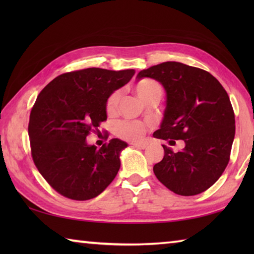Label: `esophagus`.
<instances>
[{"label":"esophagus","mask_w":254,"mask_h":254,"mask_svg":"<svg viewBox=\"0 0 254 254\" xmlns=\"http://www.w3.org/2000/svg\"><path fill=\"white\" fill-rule=\"evenodd\" d=\"M133 147H136V148H140V149H144L147 147V142H132L131 143Z\"/></svg>","instance_id":"esophagus-1"}]
</instances>
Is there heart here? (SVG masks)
<instances>
[{
	"label": "heart",
	"instance_id": "heart-1",
	"mask_svg": "<svg viewBox=\"0 0 254 254\" xmlns=\"http://www.w3.org/2000/svg\"><path fill=\"white\" fill-rule=\"evenodd\" d=\"M135 94L140 98L141 102L144 103L150 98H158L160 100L162 96V88L157 81L152 79H142L135 85L134 87ZM120 93L115 92L109 97L106 102V111L107 113H113L117 109L119 102ZM115 133L117 135L122 137L124 140L128 141H136L140 140L144 135L145 127L140 122H120L117 127H115Z\"/></svg>",
	"mask_w": 254,
	"mask_h": 254
}]
</instances>
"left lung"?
Here are the masks:
<instances>
[{"label":"left lung","instance_id":"8db88e82","mask_svg":"<svg viewBox=\"0 0 254 254\" xmlns=\"http://www.w3.org/2000/svg\"><path fill=\"white\" fill-rule=\"evenodd\" d=\"M156 79L166 91V109L157 139L184 140L174 152L163 144L165 156L153 166L160 183L182 196H194L217 182L230 160L235 119L230 97L213 75L200 68L166 62L141 70L137 80Z\"/></svg>","mask_w":254,"mask_h":254}]
</instances>
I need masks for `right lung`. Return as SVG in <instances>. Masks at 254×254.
I'll return each instance as SVG.
<instances>
[{
    "mask_svg": "<svg viewBox=\"0 0 254 254\" xmlns=\"http://www.w3.org/2000/svg\"><path fill=\"white\" fill-rule=\"evenodd\" d=\"M134 69L87 68L59 75L42 89L30 113L29 137L36 167L60 195L96 197L113 182L127 143L112 139L100 149L86 141L106 121V102Z\"/></svg>",
    "mask_w": 254,
    "mask_h": 254,
    "instance_id": "obj_1",
    "label": "right lung"
}]
</instances>
